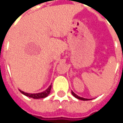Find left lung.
<instances>
[{"mask_svg":"<svg viewBox=\"0 0 123 123\" xmlns=\"http://www.w3.org/2000/svg\"><path fill=\"white\" fill-rule=\"evenodd\" d=\"M71 92H72L73 95L75 98H78V99H79V100H87V99H86V98H81V97H80V96L77 95H76L75 93H74L73 91H72Z\"/></svg>","mask_w":123,"mask_h":123,"instance_id":"left-lung-1","label":"left lung"}]
</instances>
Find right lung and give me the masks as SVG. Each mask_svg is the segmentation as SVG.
<instances>
[{"mask_svg": "<svg viewBox=\"0 0 123 123\" xmlns=\"http://www.w3.org/2000/svg\"><path fill=\"white\" fill-rule=\"evenodd\" d=\"M51 87H52V86L50 85V86L48 87V88L46 90H45V91H43L42 92H40V93H33V94H32V93H28V92H25L23 91H21L20 90V92L21 93H23V95L29 97V98H34V99H39V98H46L50 94V90H51Z\"/></svg>", "mask_w": 123, "mask_h": 123, "instance_id": "obj_1", "label": "right lung"}]
</instances>
